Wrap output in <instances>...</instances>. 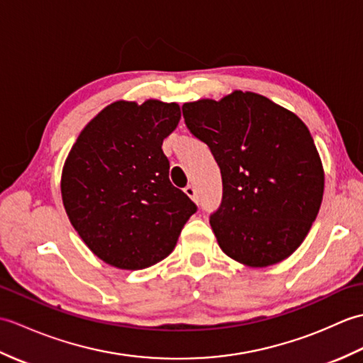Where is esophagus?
<instances>
[{
  "label": "esophagus",
  "instance_id": "obj_1",
  "mask_svg": "<svg viewBox=\"0 0 363 363\" xmlns=\"http://www.w3.org/2000/svg\"><path fill=\"white\" fill-rule=\"evenodd\" d=\"M184 191H186V195H187L189 198H191V199H194L195 203H198V198H196V190H195V187H194V186H187L186 189H184Z\"/></svg>",
  "mask_w": 363,
  "mask_h": 363
}]
</instances>
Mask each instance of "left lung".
<instances>
[{"instance_id": "left-lung-1", "label": "left lung", "mask_w": 363, "mask_h": 363, "mask_svg": "<svg viewBox=\"0 0 363 363\" xmlns=\"http://www.w3.org/2000/svg\"><path fill=\"white\" fill-rule=\"evenodd\" d=\"M186 125L220 167L223 199L211 226L223 252L246 267L287 259L309 234L325 172L309 129L295 113L234 90L182 106Z\"/></svg>"}]
</instances>
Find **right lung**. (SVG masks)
Masks as SVG:
<instances>
[{"label":"right lung","instance_id":"1","mask_svg":"<svg viewBox=\"0 0 363 363\" xmlns=\"http://www.w3.org/2000/svg\"><path fill=\"white\" fill-rule=\"evenodd\" d=\"M179 104L115 101L81 130L64 164L60 191L89 250L120 269L157 264L174 250L196 206L168 177L164 138Z\"/></svg>","mask_w":363,"mask_h":363}]
</instances>
